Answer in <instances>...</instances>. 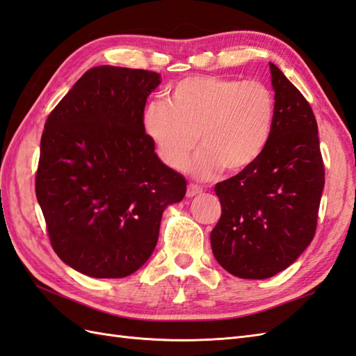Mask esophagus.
Segmentation results:
<instances>
[{
  "label": "esophagus",
  "instance_id": "1",
  "mask_svg": "<svg viewBox=\"0 0 356 356\" xmlns=\"http://www.w3.org/2000/svg\"><path fill=\"white\" fill-rule=\"evenodd\" d=\"M197 194H202V188L200 186H197V185H188V191H186V197L188 198H191V197H194V195H197Z\"/></svg>",
  "mask_w": 356,
  "mask_h": 356
}]
</instances>
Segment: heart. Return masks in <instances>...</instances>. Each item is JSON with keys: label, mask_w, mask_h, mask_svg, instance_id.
<instances>
[{"label": "heart", "mask_w": 356, "mask_h": 356, "mask_svg": "<svg viewBox=\"0 0 356 356\" xmlns=\"http://www.w3.org/2000/svg\"><path fill=\"white\" fill-rule=\"evenodd\" d=\"M275 115V95L261 81L195 76L176 83L168 103L148 104L143 127L172 170L185 167L200 140L188 170L211 179L222 168L241 172L258 162L271 139Z\"/></svg>", "instance_id": "b5f03b06"}]
</instances>
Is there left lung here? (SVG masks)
Masks as SVG:
<instances>
[{
  "mask_svg": "<svg viewBox=\"0 0 356 356\" xmlns=\"http://www.w3.org/2000/svg\"><path fill=\"white\" fill-rule=\"evenodd\" d=\"M275 127L259 161L216 185L221 217L211 232L220 266L241 279H267L311 244L325 186L318 129L309 103L270 63Z\"/></svg>",
  "mask_w": 356,
  "mask_h": 356,
  "instance_id": "1",
  "label": "left lung"
}]
</instances>
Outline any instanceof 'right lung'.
Returning a JSON list of instances; mask_svg holds the SVG:
<instances>
[{"label": "right lung", "mask_w": 356, "mask_h": 356, "mask_svg": "<svg viewBox=\"0 0 356 356\" xmlns=\"http://www.w3.org/2000/svg\"><path fill=\"white\" fill-rule=\"evenodd\" d=\"M161 74L95 66L45 122L36 197L49 241L71 268L98 279L135 273L150 258L163 211L186 180L145 135L147 97Z\"/></svg>", "instance_id": "1"}]
</instances>
